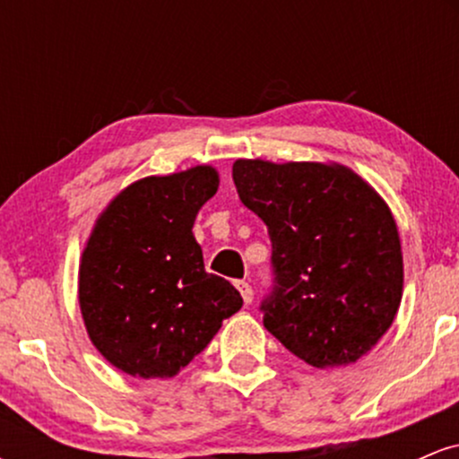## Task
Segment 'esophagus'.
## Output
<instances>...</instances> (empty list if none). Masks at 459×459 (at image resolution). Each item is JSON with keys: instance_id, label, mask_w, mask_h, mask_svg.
<instances>
[{"instance_id": "1", "label": "esophagus", "mask_w": 459, "mask_h": 459, "mask_svg": "<svg viewBox=\"0 0 459 459\" xmlns=\"http://www.w3.org/2000/svg\"><path fill=\"white\" fill-rule=\"evenodd\" d=\"M237 289H239V293H241V298H244V302H246V304H250V302H252V298H255V291H252L250 282H246V281H237Z\"/></svg>"}]
</instances>
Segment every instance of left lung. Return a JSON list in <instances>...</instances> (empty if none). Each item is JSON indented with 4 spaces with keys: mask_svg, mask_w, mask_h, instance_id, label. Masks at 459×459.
<instances>
[{
    "mask_svg": "<svg viewBox=\"0 0 459 459\" xmlns=\"http://www.w3.org/2000/svg\"><path fill=\"white\" fill-rule=\"evenodd\" d=\"M233 181L272 239L263 325L317 368L371 351L403 291L402 241L380 194L339 163L237 160Z\"/></svg>",
    "mask_w": 459,
    "mask_h": 459,
    "instance_id": "left-lung-1",
    "label": "left lung"
}]
</instances>
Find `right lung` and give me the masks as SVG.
I'll list each match as a JSON object with an SVG mask.
<instances>
[{"instance_id":"add662e5","label":"right lung","mask_w":459,"mask_h":459,"mask_svg":"<svg viewBox=\"0 0 459 459\" xmlns=\"http://www.w3.org/2000/svg\"><path fill=\"white\" fill-rule=\"evenodd\" d=\"M218 186L212 166L140 178L94 224L79 308L92 345L127 376H177L244 304L233 284L204 272L192 233Z\"/></svg>"}]
</instances>
